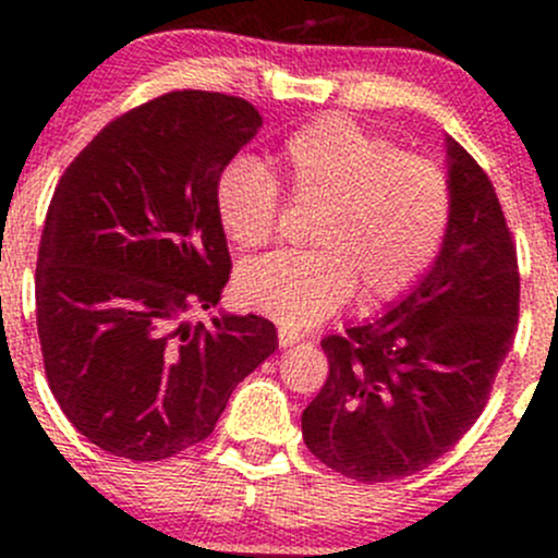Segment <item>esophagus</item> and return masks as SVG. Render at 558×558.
<instances>
[{
    "instance_id": "34e87169",
    "label": "esophagus",
    "mask_w": 558,
    "mask_h": 558,
    "mask_svg": "<svg viewBox=\"0 0 558 558\" xmlns=\"http://www.w3.org/2000/svg\"><path fill=\"white\" fill-rule=\"evenodd\" d=\"M301 338H303V335L295 332V329H287V327L279 329V345H281V349H290V345H295Z\"/></svg>"
}]
</instances>
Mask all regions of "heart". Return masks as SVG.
<instances>
[{"label": "heart", "mask_w": 558, "mask_h": 558, "mask_svg": "<svg viewBox=\"0 0 558 558\" xmlns=\"http://www.w3.org/2000/svg\"><path fill=\"white\" fill-rule=\"evenodd\" d=\"M277 165L292 199L319 207L305 236L314 250L244 263L233 284L244 308L308 329L338 314L353 290L362 303L391 301L434 263L452 213L439 165L399 154L343 117L298 130ZM215 213L231 244L263 247L277 231V181L255 161H231L218 178Z\"/></svg>", "instance_id": "b5f03b06"}]
</instances>
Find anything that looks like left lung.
Listing matches in <instances>:
<instances>
[{"instance_id": "obj_1", "label": "left lung", "mask_w": 558, "mask_h": 558, "mask_svg": "<svg viewBox=\"0 0 558 558\" xmlns=\"http://www.w3.org/2000/svg\"><path fill=\"white\" fill-rule=\"evenodd\" d=\"M452 213L439 255L380 316L322 340L329 377L303 412L327 469L375 484L458 445L487 404L519 322V263L487 172L445 137Z\"/></svg>"}]
</instances>
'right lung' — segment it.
<instances>
[{
    "label": "right lung",
    "mask_w": 558,
    "mask_h": 558,
    "mask_svg": "<svg viewBox=\"0 0 558 558\" xmlns=\"http://www.w3.org/2000/svg\"><path fill=\"white\" fill-rule=\"evenodd\" d=\"M260 128L233 95L167 93L106 124L52 194L37 260L45 373L74 428L117 458L165 460L207 439L279 349L263 316L183 319L229 281L215 189Z\"/></svg>",
    "instance_id": "add662e5"
}]
</instances>
